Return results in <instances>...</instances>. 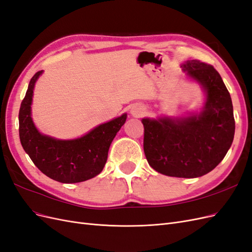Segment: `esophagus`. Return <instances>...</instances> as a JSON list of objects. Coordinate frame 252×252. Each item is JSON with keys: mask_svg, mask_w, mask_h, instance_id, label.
<instances>
[{"mask_svg": "<svg viewBox=\"0 0 252 252\" xmlns=\"http://www.w3.org/2000/svg\"><path fill=\"white\" fill-rule=\"evenodd\" d=\"M143 113V109L142 108H138V107H132L131 109V114L134 117H141Z\"/></svg>", "mask_w": 252, "mask_h": 252, "instance_id": "esophagus-1", "label": "esophagus"}]
</instances>
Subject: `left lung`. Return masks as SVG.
Returning <instances> with one entry per match:
<instances>
[{
	"mask_svg": "<svg viewBox=\"0 0 252 252\" xmlns=\"http://www.w3.org/2000/svg\"><path fill=\"white\" fill-rule=\"evenodd\" d=\"M181 67L203 88L204 107L184 117L142 119L144 152L156 171L192 179L222 162L232 144L235 123L230 94L213 66L188 60Z\"/></svg>",
	"mask_w": 252,
	"mask_h": 252,
	"instance_id": "left-lung-1",
	"label": "left lung"
}]
</instances>
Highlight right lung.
<instances>
[{
  "label": "right lung",
  "instance_id": "right-lung-1",
  "mask_svg": "<svg viewBox=\"0 0 252 252\" xmlns=\"http://www.w3.org/2000/svg\"><path fill=\"white\" fill-rule=\"evenodd\" d=\"M43 73L37 71L29 82L19 112V133L23 148L33 164L48 178L66 184L93 179L101 173L107 161L114 136L125 124L127 114L94 127L81 138L59 140L41 133L32 118L35 82Z\"/></svg>",
  "mask_w": 252,
  "mask_h": 252
}]
</instances>
